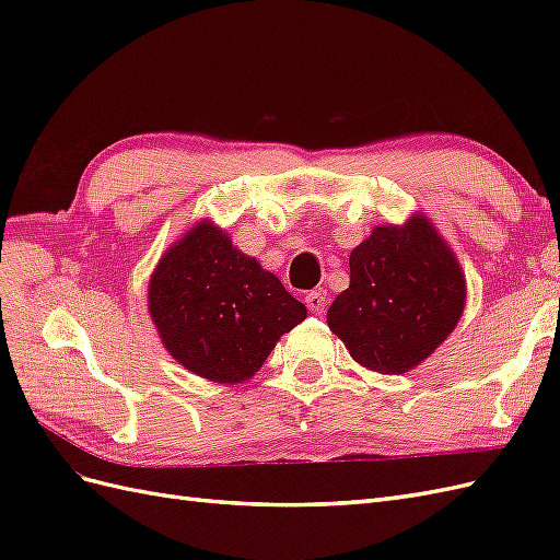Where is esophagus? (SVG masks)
Returning <instances> with one entry per match:
<instances>
[{"label":"esophagus","mask_w":560,"mask_h":560,"mask_svg":"<svg viewBox=\"0 0 560 560\" xmlns=\"http://www.w3.org/2000/svg\"><path fill=\"white\" fill-rule=\"evenodd\" d=\"M306 306H308V311L311 313H315V315H319V313H325V306H327V296L322 294V292H308L306 294Z\"/></svg>","instance_id":"1"}]
</instances>
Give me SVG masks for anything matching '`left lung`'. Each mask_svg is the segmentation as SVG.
Wrapping results in <instances>:
<instances>
[{
  "label": "left lung",
  "mask_w": 560,
  "mask_h": 560,
  "mask_svg": "<svg viewBox=\"0 0 560 560\" xmlns=\"http://www.w3.org/2000/svg\"><path fill=\"white\" fill-rule=\"evenodd\" d=\"M465 273L430 219L376 226L350 252V287L327 311L350 358L406 374L442 346L465 311Z\"/></svg>",
  "instance_id": "left-lung-1"
}]
</instances>
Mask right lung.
<instances>
[{
    "mask_svg": "<svg viewBox=\"0 0 560 560\" xmlns=\"http://www.w3.org/2000/svg\"><path fill=\"white\" fill-rule=\"evenodd\" d=\"M149 315L165 350L196 376L235 385L259 371L306 306L202 219L156 264Z\"/></svg>",
    "mask_w": 560,
    "mask_h": 560,
    "instance_id": "add662e5",
    "label": "right lung"
}]
</instances>
